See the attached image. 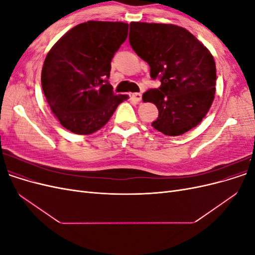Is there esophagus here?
<instances>
[{"instance_id":"1","label":"esophagus","mask_w":255,"mask_h":255,"mask_svg":"<svg viewBox=\"0 0 255 255\" xmlns=\"http://www.w3.org/2000/svg\"><path fill=\"white\" fill-rule=\"evenodd\" d=\"M132 99L133 100H135L136 102H140L141 101V98H142V96H141V94H138V92H135V94H132Z\"/></svg>"}]
</instances>
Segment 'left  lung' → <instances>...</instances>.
<instances>
[{
	"label": "left lung",
	"instance_id": "8db88e82",
	"mask_svg": "<svg viewBox=\"0 0 255 255\" xmlns=\"http://www.w3.org/2000/svg\"><path fill=\"white\" fill-rule=\"evenodd\" d=\"M129 44L149 64L158 89L142 95L156 105L152 127L168 136H179L197 127L210 111L216 91V65L205 45L186 28L164 23H129Z\"/></svg>",
	"mask_w": 255,
	"mask_h": 255
}]
</instances>
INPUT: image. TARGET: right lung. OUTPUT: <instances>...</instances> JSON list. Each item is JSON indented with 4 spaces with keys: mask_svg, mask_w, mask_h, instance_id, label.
<instances>
[{
    "mask_svg": "<svg viewBox=\"0 0 255 255\" xmlns=\"http://www.w3.org/2000/svg\"><path fill=\"white\" fill-rule=\"evenodd\" d=\"M128 29L125 22L87 21L68 30L49 51L42 90L52 113L70 132H97L128 98L115 95L109 83L112 59Z\"/></svg>",
    "mask_w": 255,
    "mask_h": 255,
    "instance_id": "obj_1",
    "label": "right lung"
}]
</instances>
